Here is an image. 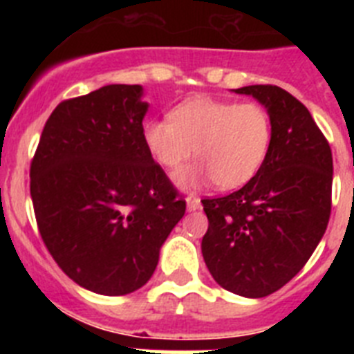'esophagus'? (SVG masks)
<instances>
[{
  "instance_id": "esophagus-1",
  "label": "esophagus",
  "mask_w": 354,
  "mask_h": 354,
  "mask_svg": "<svg viewBox=\"0 0 354 354\" xmlns=\"http://www.w3.org/2000/svg\"><path fill=\"white\" fill-rule=\"evenodd\" d=\"M186 207H187V211H189V212L198 211V209L202 207V204H200V198H196V196H187Z\"/></svg>"
}]
</instances>
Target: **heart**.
Wrapping results in <instances>:
<instances>
[{"label": "heart", "instance_id": "heart-1", "mask_svg": "<svg viewBox=\"0 0 354 354\" xmlns=\"http://www.w3.org/2000/svg\"><path fill=\"white\" fill-rule=\"evenodd\" d=\"M143 140L154 161L170 171L179 170L195 149L200 165L175 177L183 187L212 179L220 189H236L264 165L273 124L257 102L193 97L175 106L168 120L147 122Z\"/></svg>", "mask_w": 354, "mask_h": 354}]
</instances>
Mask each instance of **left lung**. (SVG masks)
Instances as JSON below:
<instances>
[{
	"mask_svg": "<svg viewBox=\"0 0 354 354\" xmlns=\"http://www.w3.org/2000/svg\"><path fill=\"white\" fill-rule=\"evenodd\" d=\"M236 93L268 109L273 140L253 179L230 195L202 200L209 220L202 255L223 289L264 298L301 271L324 236L333 159L310 111L289 92L252 84Z\"/></svg>",
	"mask_w": 354,
	"mask_h": 354,
	"instance_id": "1",
	"label": "left lung"
}]
</instances>
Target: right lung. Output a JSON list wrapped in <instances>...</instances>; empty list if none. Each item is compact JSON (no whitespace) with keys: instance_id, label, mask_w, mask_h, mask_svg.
<instances>
[{"instance_id":"obj_1","label":"right lung","mask_w":354,"mask_h":354,"mask_svg":"<svg viewBox=\"0 0 354 354\" xmlns=\"http://www.w3.org/2000/svg\"><path fill=\"white\" fill-rule=\"evenodd\" d=\"M140 84L56 106L30 168L44 245L71 280L104 296L145 286L186 202L143 140Z\"/></svg>"}]
</instances>
